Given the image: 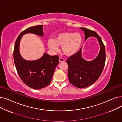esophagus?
<instances>
[{
  "instance_id": "esophagus-1",
  "label": "esophagus",
  "mask_w": 122,
  "mask_h": 122,
  "mask_svg": "<svg viewBox=\"0 0 122 122\" xmlns=\"http://www.w3.org/2000/svg\"><path fill=\"white\" fill-rule=\"evenodd\" d=\"M59 61L60 62H64L65 61V60L64 59L62 58H61V57H60L59 58Z\"/></svg>"
}]
</instances>
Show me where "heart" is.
Returning a JSON list of instances; mask_svg holds the SVG:
<instances>
[{
    "label": "heart",
    "instance_id": "b5f03b06",
    "mask_svg": "<svg viewBox=\"0 0 122 122\" xmlns=\"http://www.w3.org/2000/svg\"><path fill=\"white\" fill-rule=\"evenodd\" d=\"M82 37L79 33L63 32L57 35L54 40L49 39L47 45L53 51L58 50V46H62L64 54L70 56L75 54L80 49L82 43Z\"/></svg>",
    "mask_w": 122,
    "mask_h": 122
}]
</instances>
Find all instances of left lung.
Here are the masks:
<instances>
[{"label": "left lung", "instance_id": "8db88e82", "mask_svg": "<svg viewBox=\"0 0 122 122\" xmlns=\"http://www.w3.org/2000/svg\"><path fill=\"white\" fill-rule=\"evenodd\" d=\"M80 29L84 31L85 41L89 37H95L100 46L98 55L92 61H86L82 57V48L67 58L68 75L70 83L76 87L82 88L92 85L98 79L105 65L106 55L105 46L99 36L94 31L86 28Z\"/></svg>", "mask_w": 122, "mask_h": 122}]
</instances>
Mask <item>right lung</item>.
I'll list each match as a JSON object with an SVG mask.
<instances>
[{"label":"right lung","instance_id":"obj_1","mask_svg":"<svg viewBox=\"0 0 122 122\" xmlns=\"http://www.w3.org/2000/svg\"><path fill=\"white\" fill-rule=\"evenodd\" d=\"M43 25L31 27L23 31L16 41L14 48V60L18 74L22 81L30 87L40 89L51 82L54 70L59 63V56H50L44 53L36 60L28 61L21 56L19 46L22 36L28 33L42 36Z\"/></svg>","mask_w":122,"mask_h":122}]
</instances>
